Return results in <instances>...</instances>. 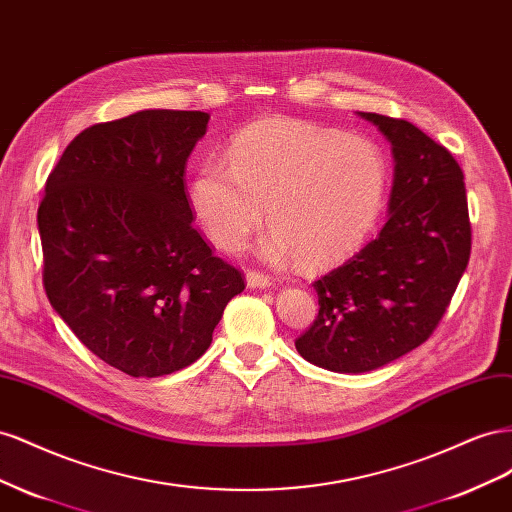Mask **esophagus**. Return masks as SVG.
Wrapping results in <instances>:
<instances>
[{
	"mask_svg": "<svg viewBox=\"0 0 512 512\" xmlns=\"http://www.w3.org/2000/svg\"><path fill=\"white\" fill-rule=\"evenodd\" d=\"M246 285L251 289H257V287H268L270 285V276L259 272V270H248L246 272Z\"/></svg>",
	"mask_w": 512,
	"mask_h": 512,
	"instance_id": "esophagus-1",
	"label": "esophagus"
}]
</instances>
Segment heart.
I'll use <instances>...</instances> for the list:
<instances>
[{"label": "heart", "mask_w": 512, "mask_h": 512, "mask_svg": "<svg viewBox=\"0 0 512 512\" xmlns=\"http://www.w3.org/2000/svg\"><path fill=\"white\" fill-rule=\"evenodd\" d=\"M379 145L291 118H266L233 135L225 160H206L188 201L208 238L227 253L246 246L266 218L268 261L332 264L375 227L388 193Z\"/></svg>", "instance_id": "obj_1"}]
</instances>
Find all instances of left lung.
<instances>
[{
    "label": "left lung",
    "mask_w": 512,
    "mask_h": 512,
    "mask_svg": "<svg viewBox=\"0 0 512 512\" xmlns=\"http://www.w3.org/2000/svg\"><path fill=\"white\" fill-rule=\"evenodd\" d=\"M394 156L390 216L379 236L313 283L319 313L296 339L302 358L362 373L425 343L440 324L472 251L463 171L414 124L360 113Z\"/></svg>",
    "instance_id": "8db88e82"
}]
</instances>
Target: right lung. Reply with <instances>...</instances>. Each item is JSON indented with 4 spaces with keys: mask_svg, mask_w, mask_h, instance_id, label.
<instances>
[{
    "mask_svg": "<svg viewBox=\"0 0 512 512\" xmlns=\"http://www.w3.org/2000/svg\"><path fill=\"white\" fill-rule=\"evenodd\" d=\"M203 111H139L85 128L38 206L42 283L77 339L130 377L193 364L244 274L193 227L186 160Z\"/></svg>",
    "mask_w": 512,
    "mask_h": 512,
    "instance_id": "add662e5",
    "label": "right lung"
}]
</instances>
